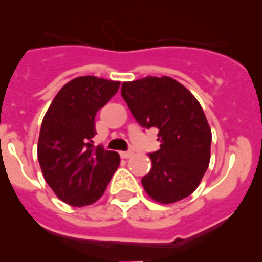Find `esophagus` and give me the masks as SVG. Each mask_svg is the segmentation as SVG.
<instances>
[{
  "instance_id": "esophagus-1",
  "label": "esophagus",
  "mask_w": 262,
  "mask_h": 262,
  "mask_svg": "<svg viewBox=\"0 0 262 262\" xmlns=\"http://www.w3.org/2000/svg\"><path fill=\"white\" fill-rule=\"evenodd\" d=\"M133 154H135L133 150H126V151H120V157H123V159H130Z\"/></svg>"
}]
</instances>
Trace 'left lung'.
<instances>
[{"label":"left lung","mask_w":262,"mask_h":262,"mask_svg":"<svg viewBox=\"0 0 262 262\" xmlns=\"http://www.w3.org/2000/svg\"><path fill=\"white\" fill-rule=\"evenodd\" d=\"M122 97L137 123L159 129L160 150L150 153L144 191L160 203L189 196L209 167L212 132L198 99L171 77L123 82Z\"/></svg>","instance_id":"obj_1"}]
</instances>
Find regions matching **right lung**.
Listing matches in <instances>:
<instances>
[{
  "label": "right lung",
  "instance_id": "obj_1",
  "mask_svg": "<svg viewBox=\"0 0 262 262\" xmlns=\"http://www.w3.org/2000/svg\"><path fill=\"white\" fill-rule=\"evenodd\" d=\"M119 85L94 75L77 77L57 92L43 118L37 160L49 187L71 206L97 202L119 167V154L92 142L95 115Z\"/></svg>",
  "mask_w": 262,
  "mask_h": 262
}]
</instances>
